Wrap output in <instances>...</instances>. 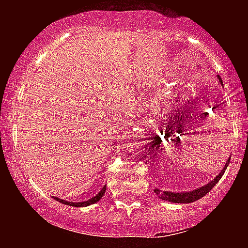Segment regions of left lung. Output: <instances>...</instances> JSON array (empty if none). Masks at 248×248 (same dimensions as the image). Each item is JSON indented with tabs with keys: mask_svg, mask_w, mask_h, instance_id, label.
<instances>
[{
	"mask_svg": "<svg viewBox=\"0 0 248 248\" xmlns=\"http://www.w3.org/2000/svg\"><path fill=\"white\" fill-rule=\"evenodd\" d=\"M218 78H220V77H218ZM172 129H174V126L171 125V128H169V133H172V131H174ZM169 133H166V139H168V137H169ZM154 139H156V140L151 143L150 148H153V146L156 145V141H160V139L157 137L154 138ZM229 161H230V159H229ZM229 161H227L226 165H225V168L221 170L220 174L215 177L214 180L210 181V183L206 184V185H203L202 187H200V189H196V190H194V191H189V192H179V194H177V192H171V191H161V190H159L155 187L154 192L156 195H159L160 199H163V200H166V201H170V202H181V203L194 202V201L203 198V196H205V195L207 194V192H209L210 190H211L212 187H214V186L218 183V181H220L221 176H222L223 172H225V169H226L227 165H229Z\"/></svg>",
	"mask_w": 248,
	"mask_h": 248,
	"instance_id": "left-lung-1",
	"label": "left lung"
}]
</instances>
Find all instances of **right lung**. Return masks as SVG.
I'll return each mask as SVG.
<instances>
[{
    "label": "right lung",
    "instance_id": "add662e5",
    "mask_svg": "<svg viewBox=\"0 0 248 248\" xmlns=\"http://www.w3.org/2000/svg\"><path fill=\"white\" fill-rule=\"evenodd\" d=\"M105 189H107V186H104L102 190H100L99 194L97 195V196H94V198L89 199L88 201H84V202H72V201H65V200H62V199H57V198H53L54 200L59 201V202L64 203V205H69V206H74V207H83V206H88V205H92V203L97 202V201H99L100 199L103 198V195H104L105 192Z\"/></svg>",
    "mask_w": 248,
    "mask_h": 248
}]
</instances>
